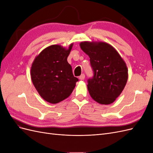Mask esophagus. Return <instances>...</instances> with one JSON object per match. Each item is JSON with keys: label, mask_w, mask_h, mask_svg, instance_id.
I'll return each instance as SVG.
<instances>
[{"label": "esophagus", "mask_w": 153, "mask_h": 153, "mask_svg": "<svg viewBox=\"0 0 153 153\" xmlns=\"http://www.w3.org/2000/svg\"><path fill=\"white\" fill-rule=\"evenodd\" d=\"M84 78H85V75H84V74H82V75L79 76V79L81 80H84Z\"/></svg>", "instance_id": "34e87169"}]
</instances>
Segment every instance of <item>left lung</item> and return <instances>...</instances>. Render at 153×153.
<instances>
[{
    "mask_svg": "<svg viewBox=\"0 0 153 153\" xmlns=\"http://www.w3.org/2000/svg\"><path fill=\"white\" fill-rule=\"evenodd\" d=\"M80 47L89 55L94 76L88 80L91 98L101 105L114 102L126 85L128 71L123 59L112 45L103 41H82Z\"/></svg>",
    "mask_w": 153,
    "mask_h": 153,
    "instance_id": "obj_1",
    "label": "left lung"
}]
</instances>
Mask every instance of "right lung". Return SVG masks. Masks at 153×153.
Here are the masks:
<instances>
[{
  "instance_id": "1",
  "label": "right lung",
  "mask_w": 153,
  "mask_h": 153,
  "mask_svg": "<svg viewBox=\"0 0 153 153\" xmlns=\"http://www.w3.org/2000/svg\"><path fill=\"white\" fill-rule=\"evenodd\" d=\"M73 45L68 48L59 45L49 46L32 64V82L40 96L48 103L55 104L68 98L78 81L67 61Z\"/></svg>"
}]
</instances>
